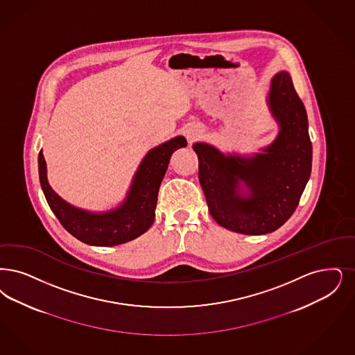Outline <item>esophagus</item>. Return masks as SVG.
Returning a JSON list of instances; mask_svg holds the SVG:
<instances>
[{"instance_id": "esophagus-1", "label": "esophagus", "mask_w": 355, "mask_h": 355, "mask_svg": "<svg viewBox=\"0 0 355 355\" xmlns=\"http://www.w3.org/2000/svg\"><path fill=\"white\" fill-rule=\"evenodd\" d=\"M187 137H189V140L191 141V140H194V139H197V137H198V133H197V132H191V133H189V135H187Z\"/></svg>"}]
</instances>
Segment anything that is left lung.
Masks as SVG:
<instances>
[{
    "instance_id": "left-lung-1",
    "label": "left lung",
    "mask_w": 355,
    "mask_h": 355,
    "mask_svg": "<svg viewBox=\"0 0 355 355\" xmlns=\"http://www.w3.org/2000/svg\"><path fill=\"white\" fill-rule=\"evenodd\" d=\"M267 101L280 132L263 153L226 156L213 145H193L199 182L214 220L245 235L282 227L295 213L312 171L308 116L288 72L272 78Z\"/></svg>"
}]
</instances>
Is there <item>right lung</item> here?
<instances>
[{
	"label": "right lung",
	"mask_w": 355,
	"mask_h": 355,
	"mask_svg": "<svg viewBox=\"0 0 355 355\" xmlns=\"http://www.w3.org/2000/svg\"><path fill=\"white\" fill-rule=\"evenodd\" d=\"M186 145L184 136H177L149 150L133 177L127 198L117 209L107 213L85 211L60 198L49 184L46 161L41 150L38 171L43 194L60 225L85 244L112 247L133 241L153 225L159 184L171 155Z\"/></svg>",
	"instance_id": "obj_1"
}]
</instances>
